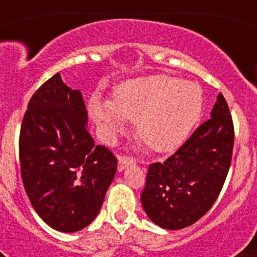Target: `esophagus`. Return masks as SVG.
I'll return each instance as SVG.
<instances>
[{
	"mask_svg": "<svg viewBox=\"0 0 257 257\" xmlns=\"http://www.w3.org/2000/svg\"><path fill=\"white\" fill-rule=\"evenodd\" d=\"M134 162H135V161H134V158H131V157L119 156L118 157V170H119V171H123L126 167L133 165Z\"/></svg>",
	"mask_w": 257,
	"mask_h": 257,
	"instance_id": "34e87169",
	"label": "esophagus"
}]
</instances>
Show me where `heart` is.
I'll return each instance as SVG.
<instances>
[{
	"label": "heart",
	"mask_w": 257,
	"mask_h": 257,
	"mask_svg": "<svg viewBox=\"0 0 257 257\" xmlns=\"http://www.w3.org/2000/svg\"><path fill=\"white\" fill-rule=\"evenodd\" d=\"M104 140L113 143L136 122V135L154 152L174 151L187 139L203 109L198 85L167 74L128 79L117 86L113 100L94 95L88 103Z\"/></svg>",
	"instance_id": "heart-1"
}]
</instances>
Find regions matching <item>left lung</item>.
I'll return each instance as SVG.
<instances>
[{
  "mask_svg": "<svg viewBox=\"0 0 257 257\" xmlns=\"http://www.w3.org/2000/svg\"><path fill=\"white\" fill-rule=\"evenodd\" d=\"M233 143L229 106L219 94L210 119L165 162L149 166L142 193L149 219L169 230L198 221L219 197L230 167Z\"/></svg>",
  "mask_w": 257,
  "mask_h": 257,
  "instance_id": "8db88e82",
  "label": "left lung"
}]
</instances>
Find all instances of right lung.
Wrapping results in <instances>:
<instances>
[{"mask_svg":"<svg viewBox=\"0 0 257 257\" xmlns=\"http://www.w3.org/2000/svg\"><path fill=\"white\" fill-rule=\"evenodd\" d=\"M79 90L56 73L33 94L19 139L22 179L38 216L73 233L94 221L117 170V158L95 145Z\"/></svg>","mask_w":257,"mask_h":257,"instance_id":"right-lung-1","label":"right lung"}]
</instances>
